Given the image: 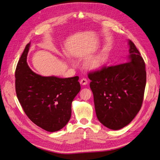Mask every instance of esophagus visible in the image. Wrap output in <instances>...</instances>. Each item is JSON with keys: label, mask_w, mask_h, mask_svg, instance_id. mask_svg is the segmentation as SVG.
I'll return each instance as SVG.
<instances>
[{"label": "esophagus", "mask_w": 160, "mask_h": 160, "mask_svg": "<svg viewBox=\"0 0 160 160\" xmlns=\"http://www.w3.org/2000/svg\"><path fill=\"white\" fill-rule=\"evenodd\" d=\"M88 82V81L86 78H82L81 80H80V83L82 85H87Z\"/></svg>", "instance_id": "esophagus-1"}]
</instances>
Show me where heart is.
I'll return each instance as SVG.
<instances>
[{
  "label": "heart",
  "mask_w": 160,
  "mask_h": 160,
  "mask_svg": "<svg viewBox=\"0 0 160 160\" xmlns=\"http://www.w3.org/2000/svg\"><path fill=\"white\" fill-rule=\"evenodd\" d=\"M106 60V52L102 49L98 53L91 56L85 62L86 67L91 70H97L100 69L104 65Z\"/></svg>",
  "instance_id": "1"
}]
</instances>
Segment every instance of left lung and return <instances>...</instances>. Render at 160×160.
Returning a JSON list of instances; mask_svg holds the SVG:
<instances>
[{"mask_svg": "<svg viewBox=\"0 0 160 160\" xmlns=\"http://www.w3.org/2000/svg\"><path fill=\"white\" fill-rule=\"evenodd\" d=\"M127 62L89 73L99 122L111 130L127 126L140 111L146 83L145 63L131 40Z\"/></svg>", "mask_w": 160, "mask_h": 160, "instance_id": "left-lung-1", "label": "left lung"}]
</instances>
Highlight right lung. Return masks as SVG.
Returning <instances> with one entry per match:
<instances>
[{"instance_id":"1","label":"right lung","mask_w":160,"mask_h":160,"mask_svg":"<svg viewBox=\"0 0 160 160\" xmlns=\"http://www.w3.org/2000/svg\"><path fill=\"white\" fill-rule=\"evenodd\" d=\"M26 45L15 71V88L24 112L35 124L48 132H56L68 124L71 103L81 89L79 77L59 78L36 74L26 59Z\"/></svg>"}]
</instances>
